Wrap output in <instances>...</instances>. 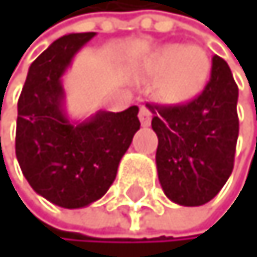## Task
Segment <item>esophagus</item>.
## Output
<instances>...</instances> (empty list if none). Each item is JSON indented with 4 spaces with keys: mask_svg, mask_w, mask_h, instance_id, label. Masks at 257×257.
<instances>
[{
    "mask_svg": "<svg viewBox=\"0 0 257 257\" xmlns=\"http://www.w3.org/2000/svg\"><path fill=\"white\" fill-rule=\"evenodd\" d=\"M138 117H140V122H142L143 127H148L151 123V111L146 106H140Z\"/></svg>",
    "mask_w": 257,
    "mask_h": 257,
    "instance_id": "34e87169",
    "label": "esophagus"
}]
</instances>
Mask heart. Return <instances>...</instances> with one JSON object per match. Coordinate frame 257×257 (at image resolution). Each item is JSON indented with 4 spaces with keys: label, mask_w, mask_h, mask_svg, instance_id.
I'll return each mask as SVG.
<instances>
[{
    "label": "heart",
    "mask_w": 257,
    "mask_h": 257,
    "mask_svg": "<svg viewBox=\"0 0 257 257\" xmlns=\"http://www.w3.org/2000/svg\"><path fill=\"white\" fill-rule=\"evenodd\" d=\"M142 74L159 80L156 95L161 101L183 104L203 91L211 74V59L199 45L169 43L154 50L143 61Z\"/></svg>",
    "instance_id": "1"
}]
</instances>
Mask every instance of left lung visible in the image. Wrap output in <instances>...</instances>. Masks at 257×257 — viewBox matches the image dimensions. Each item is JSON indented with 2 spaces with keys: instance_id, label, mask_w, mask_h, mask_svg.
I'll use <instances>...</instances> for the list:
<instances>
[{
  "instance_id": "8db88e82",
  "label": "left lung",
  "mask_w": 257,
  "mask_h": 257,
  "mask_svg": "<svg viewBox=\"0 0 257 257\" xmlns=\"http://www.w3.org/2000/svg\"><path fill=\"white\" fill-rule=\"evenodd\" d=\"M238 86L228 64L214 56L211 78L187 104L151 106L158 135L156 167L162 190L180 206L216 196L233 171L238 140Z\"/></svg>"
}]
</instances>
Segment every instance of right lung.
I'll return each mask as SVG.
<instances>
[{"label":"right lung","mask_w":257,"mask_h":257,"mask_svg":"<svg viewBox=\"0 0 257 257\" xmlns=\"http://www.w3.org/2000/svg\"><path fill=\"white\" fill-rule=\"evenodd\" d=\"M95 32L70 33L32 62L17 103L16 156L40 196L66 209L85 207L112 185L140 128L138 106L98 111L82 122L66 112L62 75Z\"/></svg>","instance_id":"right-lung-1"}]
</instances>
